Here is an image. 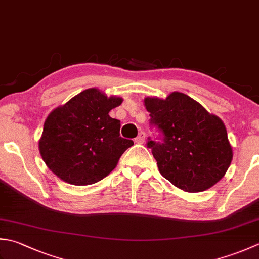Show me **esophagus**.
<instances>
[{
  "instance_id": "esophagus-1",
  "label": "esophagus",
  "mask_w": 259,
  "mask_h": 259,
  "mask_svg": "<svg viewBox=\"0 0 259 259\" xmlns=\"http://www.w3.org/2000/svg\"><path fill=\"white\" fill-rule=\"evenodd\" d=\"M145 139H146V134L144 133V131H140V133L138 134V136H137L136 138H135V143L143 144L144 141H145Z\"/></svg>"
}]
</instances>
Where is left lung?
Instances as JSON below:
<instances>
[{
	"label": "left lung",
	"instance_id": "8db88e82",
	"mask_svg": "<svg viewBox=\"0 0 259 259\" xmlns=\"http://www.w3.org/2000/svg\"><path fill=\"white\" fill-rule=\"evenodd\" d=\"M149 123L158 133L147 147L160 174L186 192H202L225 176L232 160L224 122L189 95L174 92L166 100L146 98Z\"/></svg>",
	"mask_w": 259,
	"mask_h": 259
}]
</instances>
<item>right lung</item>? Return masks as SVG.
<instances>
[{
	"label": "right lung",
	"mask_w": 259,
	"mask_h": 259,
	"mask_svg": "<svg viewBox=\"0 0 259 259\" xmlns=\"http://www.w3.org/2000/svg\"><path fill=\"white\" fill-rule=\"evenodd\" d=\"M122 99L98 89L80 92L55 109L44 124L39 150L48 168L73 185L103 180L134 141L120 137V121L109 112Z\"/></svg>",
	"instance_id": "right-lung-1"
}]
</instances>
